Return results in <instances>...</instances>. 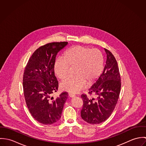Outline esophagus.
I'll use <instances>...</instances> for the list:
<instances>
[{
    "instance_id": "34e87169",
    "label": "esophagus",
    "mask_w": 146,
    "mask_h": 146,
    "mask_svg": "<svg viewBox=\"0 0 146 146\" xmlns=\"http://www.w3.org/2000/svg\"><path fill=\"white\" fill-rule=\"evenodd\" d=\"M68 96H69L70 97H71V98H72V97H74L75 96V95L74 94H72V93H69V94H68Z\"/></svg>"
}]
</instances>
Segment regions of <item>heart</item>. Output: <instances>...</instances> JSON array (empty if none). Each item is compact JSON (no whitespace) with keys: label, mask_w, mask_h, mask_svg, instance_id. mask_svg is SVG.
I'll use <instances>...</instances> for the list:
<instances>
[{"label":"heart","mask_w":146,"mask_h":146,"mask_svg":"<svg viewBox=\"0 0 146 146\" xmlns=\"http://www.w3.org/2000/svg\"><path fill=\"white\" fill-rule=\"evenodd\" d=\"M70 67H75V76L63 80L60 87L63 90L77 93L87 84L96 82L101 76L104 68V56L97 49H91L76 45L66 50L63 58H58L54 64L56 76L60 79L66 78Z\"/></svg>","instance_id":"heart-1"}]
</instances>
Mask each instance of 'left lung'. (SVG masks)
I'll return each instance as SVG.
<instances>
[{
  "label": "left lung",
  "instance_id": "8db88e82",
  "mask_svg": "<svg viewBox=\"0 0 146 146\" xmlns=\"http://www.w3.org/2000/svg\"><path fill=\"white\" fill-rule=\"evenodd\" d=\"M107 60L104 71L96 83L88 89L89 94L96 98L81 96L83 106L81 116L92 124H98L106 121L112 113L117 102L121 89V78L117 61L108 49L104 48Z\"/></svg>",
  "mask_w": 146,
  "mask_h": 146
}]
</instances>
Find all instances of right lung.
<instances>
[{
	"instance_id": "add662e5",
	"label": "right lung",
	"mask_w": 146,
	"mask_h": 146,
	"mask_svg": "<svg viewBox=\"0 0 146 146\" xmlns=\"http://www.w3.org/2000/svg\"><path fill=\"white\" fill-rule=\"evenodd\" d=\"M66 42L48 43L37 49L25 67L23 77L24 97L32 116L39 123L50 125L61 117L68 93L63 92L56 99L58 82L54 75V64L57 53Z\"/></svg>"
}]
</instances>
